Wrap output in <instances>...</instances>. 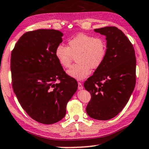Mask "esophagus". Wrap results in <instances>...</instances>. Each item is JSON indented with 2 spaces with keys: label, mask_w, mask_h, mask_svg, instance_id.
<instances>
[{
  "label": "esophagus",
  "mask_w": 149,
  "mask_h": 149,
  "mask_svg": "<svg viewBox=\"0 0 149 149\" xmlns=\"http://www.w3.org/2000/svg\"><path fill=\"white\" fill-rule=\"evenodd\" d=\"M78 89H79V90H81V89H82V88H83V86H82V83H80V82H78Z\"/></svg>",
  "instance_id": "34e87169"
}]
</instances>
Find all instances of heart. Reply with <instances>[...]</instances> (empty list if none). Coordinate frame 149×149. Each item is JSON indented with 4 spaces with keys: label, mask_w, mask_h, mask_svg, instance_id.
<instances>
[{
    "label": "heart",
    "mask_w": 149,
    "mask_h": 149,
    "mask_svg": "<svg viewBox=\"0 0 149 149\" xmlns=\"http://www.w3.org/2000/svg\"><path fill=\"white\" fill-rule=\"evenodd\" d=\"M107 55V45L101 38H95L84 33H79L68 41V47L58 45L55 56L65 68L71 66L74 56L77 63L67 71L69 76L78 80L86 78L91 73V68L98 69L102 65Z\"/></svg>",
    "instance_id": "1"
}]
</instances>
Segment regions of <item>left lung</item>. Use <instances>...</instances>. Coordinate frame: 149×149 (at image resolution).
I'll return each mask as SVG.
<instances>
[{"instance_id": "obj_1", "label": "left lung", "mask_w": 149, "mask_h": 149, "mask_svg": "<svg viewBox=\"0 0 149 149\" xmlns=\"http://www.w3.org/2000/svg\"><path fill=\"white\" fill-rule=\"evenodd\" d=\"M94 31L106 36L107 55L84 84L91 95L86 111L93 119L108 120L123 109L134 90L136 58L133 45L121 30L105 27Z\"/></svg>"}]
</instances>
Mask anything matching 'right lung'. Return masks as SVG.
Masks as SVG:
<instances>
[{
	"label": "right lung",
	"instance_id": "obj_1",
	"mask_svg": "<svg viewBox=\"0 0 149 149\" xmlns=\"http://www.w3.org/2000/svg\"><path fill=\"white\" fill-rule=\"evenodd\" d=\"M63 33L38 29L24 33L11 55L12 87L22 109L45 125L61 120L66 107L78 89L74 78L67 76L55 56ZM57 79L60 83H55Z\"/></svg>",
	"mask_w": 149,
	"mask_h": 149
}]
</instances>
